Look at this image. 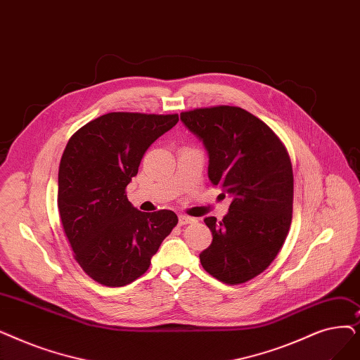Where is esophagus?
I'll return each instance as SVG.
<instances>
[{"instance_id":"esophagus-1","label":"esophagus","mask_w":360,"mask_h":360,"mask_svg":"<svg viewBox=\"0 0 360 360\" xmlns=\"http://www.w3.org/2000/svg\"><path fill=\"white\" fill-rule=\"evenodd\" d=\"M193 222H195V219L191 217V216H185V214H181V216H179V225H181V226H182V225L193 224Z\"/></svg>"}]
</instances>
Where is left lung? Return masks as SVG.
<instances>
[{
  "label": "left lung",
  "mask_w": 360,
  "mask_h": 360,
  "mask_svg": "<svg viewBox=\"0 0 360 360\" xmlns=\"http://www.w3.org/2000/svg\"><path fill=\"white\" fill-rule=\"evenodd\" d=\"M181 120L209 153V179L232 197L221 222L205 219L212 244L200 262L237 285L260 275L283 248L292 217L294 178L285 146L259 117L236 105L182 112Z\"/></svg>",
  "instance_id": "1"
}]
</instances>
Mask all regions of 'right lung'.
Returning <instances> with one entry per match:
<instances>
[{"instance_id": "right-lung-1", "label": "right lung", "mask_w": 360, "mask_h": 360, "mask_svg": "<svg viewBox=\"0 0 360 360\" xmlns=\"http://www.w3.org/2000/svg\"><path fill=\"white\" fill-rule=\"evenodd\" d=\"M178 120L113 112L69 139L58 167L60 219L75 260L98 284L123 287L144 275L178 224L172 210L139 212L127 197L148 147Z\"/></svg>"}]
</instances>
